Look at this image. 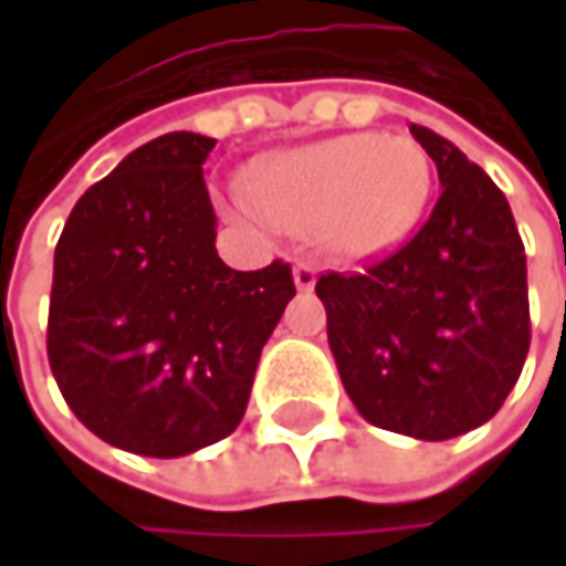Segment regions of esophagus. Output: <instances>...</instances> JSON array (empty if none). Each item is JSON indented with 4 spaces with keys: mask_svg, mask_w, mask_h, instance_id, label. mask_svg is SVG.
Instances as JSON below:
<instances>
[{
    "mask_svg": "<svg viewBox=\"0 0 566 566\" xmlns=\"http://www.w3.org/2000/svg\"><path fill=\"white\" fill-rule=\"evenodd\" d=\"M291 275H294V287H297V291H311L314 282H317V269H314L311 262H297V265L291 269Z\"/></svg>",
    "mask_w": 566,
    "mask_h": 566,
    "instance_id": "34e87169",
    "label": "esophagus"
}]
</instances>
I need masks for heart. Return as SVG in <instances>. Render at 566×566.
I'll use <instances>...</instances> for the list:
<instances>
[{"label": "heart", "instance_id": "b5f03b06", "mask_svg": "<svg viewBox=\"0 0 566 566\" xmlns=\"http://www.w3.org/2000/svg\"><path fill=\"white\" fill-rule=\"evenodd\" d=\"M432 160L412 137L344 134L282 150L249 172L242 219H272L314 232L337 259H377L399 249L432 199Z\"/></svg>", "mask_w": 566, "mask_h": 566}]
</instances>
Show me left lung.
Returning a JSON list of instances; mask_svg holds the SVG:
<instances>
[{
  "mask_svg": "<svg viewBox=\"0 0 566 566\" xmlns=\"http://www.w3.org/2000/svg\"><path fill=\"white\" fill-rule=\"evenodd\" d=\"M439 170V202L390 259L321 275L327 344L357 412L442 442L489 422L521 377L527 259L505 192L455 144L409 124Z\"/></svg>",
  "mask_w": 566,
  "mask_h": 566,
  "instance_id": "obj_1",
  "label": "left lung"
}]
</instances>
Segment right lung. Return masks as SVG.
<instances>
[{
	"label": "right lung",
	"instance_id": "obj_1",
	"mask_svg": "<svg viewBox=\"0 0 566 566\" xmlns=\"http://www.w3.org/2000/svg\"><path fill=\"white\" fill-rule=\"evenodd\" d=\"M216 140L172 130L94 182L55 249L49 364L104 442L179 459L245 416L291 269L235 272L216 252L202 164Z\"/></svg>",
	"mask_w": 566,
	"mask_h": 566
}]
</instances>
